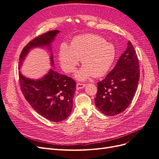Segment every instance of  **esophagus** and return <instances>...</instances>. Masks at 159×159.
<instances>
[{
    "label": "esophagus",
    "mask_w": 159,
    "mask_h": 159,
    "mask_svg": "<svg viewBox=\"0 0 159 159\" xmlns=\"http://www.w3.org/2000/svg\"><path fill=\"white\" fill-rule=\"evenodd\" d=\"M85 86V84H81V83H78L76 84V89H80L84 88Z\"/></svg>",
    "instance_id": "1"
}]
</instances>
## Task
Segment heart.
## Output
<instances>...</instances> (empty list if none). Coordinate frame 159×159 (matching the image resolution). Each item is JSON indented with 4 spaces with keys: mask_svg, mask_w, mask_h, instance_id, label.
Here are the masks:
<instances>
[{
    "mask_svg": "<svg viewBox=\"0 0 159 159\" xmlns=\"http://www.w3.org/2000/svg\"><path fill=\"white\" fill-rule=\"evenodd\" d=\"M62 69L67 73L74 72L81 59L84 66L77 72V79L84 80L91 75L98 78L104 75L112 66L115 50L113 45L93 34L75 37L70 46L62 43L58 52Z\"/></svg>",
    "mask_w": 159,
    "mask_h": 159,
    "instance_id": "heart-1",
    "label": "heart"
}]
</instances>
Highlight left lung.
<instances>
[{
	"label": "left lung",
	"mask_w": 159,
	"mask_h": 159,
	"mask_svg": "<svg viewBox=\"0 0 159 159\" xmlns=\"http://www.w3.org/2000/svg\"><path fill=\"white\" fill-rule=\"evenodd\" d=\"M140 70L131 42L119 57L116 66L98 83L95 103L101 112L114 116L124 111L131 103L139 84Z\"/></svg>",
	"instance_id": "1"
}]
</instances>
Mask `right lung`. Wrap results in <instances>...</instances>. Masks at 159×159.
<instances>
[{
	"label": "right lung",
	"mask_w": 159,
	"mask_h": 159,
	"mask_svg": "<svg viewBox=\"0 0 159 159\" xmlns=\"http://www.w3.org/2000/svg\"><path fill=\"white\" fill-rule=\"evenodd\" d=\"M59 30H51L34 38L24 47L19 57V66L32 48L48 46ZM53 65V57H51ZM18 69H20L19 67ZM20 88L25 99L36 111L46 119L60 122L68 118L73 107L75 81L50 70L42 79L32 80L18 73Z\"/></svg>",
	"instance_id": "1"
}]
</instances>
